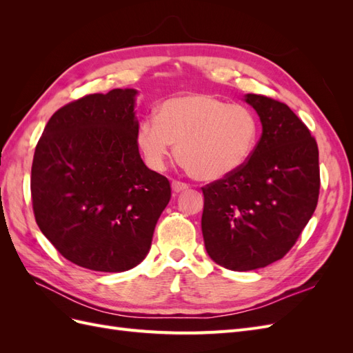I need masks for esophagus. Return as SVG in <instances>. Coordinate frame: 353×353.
Instances as JSON below:
<instances>
[{
    "mask_svg": "<svg viewBox=\"0 0 353 353\" xmlns=\"http://www.w3.org/2000/svg\"><path fill=\"white\" fill-rule=\"evenodd\" d=\"M188 187L190 185L187 183H181V181H176V179L172 181V190L175 191V193H181V191L188 190Z\"/></svg>",
    "mask_w": 353,
    "mask_h": 353,
    "instance_id": "34e87169",
    "label": "esophagus"
}]
</instances>
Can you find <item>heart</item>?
I'll list each match as a JSON object with an SVG mask.
<instances>
[{"mask_svg":"<svg viewBox=\"0 0 353 353\" xmlns=\"http://www.w3.org/2000/svg\"><path fill=\"white\" fill-rule=\"evenodd\" d=\"M259 140V119L243 104L197 92L169 99L156 116H145L137 128V144L145 163L162 170L172 153L197 179L213 181L240 169Z\"/></svg>","mask_w":353,"mask_h":353,"instance_id":"heart-1","label":"heart"}]
</instances>
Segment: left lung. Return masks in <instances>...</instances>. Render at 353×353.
I'll return each instance as SVG.
<instances>
[{"label":"left lung","instance_id":"8db88e82","mask_svg":"<svg viewBox=\"0 0 353 353\" xmlns=\"http://www.w3.org/2000/svg\"><path fill=\"white\" fill-rule=\"evenodd\" d=\"M262 122L250 159L236 172L201 187V231L218 265L252 271L279 261L296 244L319 196L318 145L287 104L245 95Z\"/></svg>","mask_w":353,"mask_h":353}]
</instances>
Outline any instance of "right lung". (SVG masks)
I'll return each mask as SVG.
<instances>
[{
    "instance_id": "right-lung-1",
    "label": "right lung",
    "mask_w": 353,
    "mask_h": 353,
    "mask_svg": "<svg viewBox=\"0 0 353 353\" xmlns=\"http://www.w3.org/2000/svg\"><path fill=\"white\" fill-rule=\"evenodd\" d=\"M135 90L90 94L60 108L35 148V221L56 250L91 271L122 272L150 250L170 183L138 152Z\"/></svg>"
}]
</instances>
